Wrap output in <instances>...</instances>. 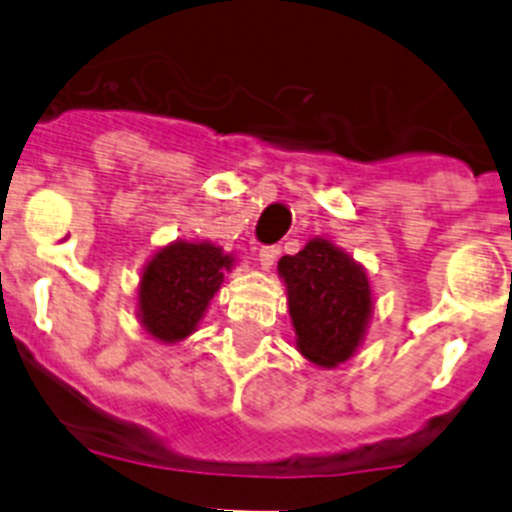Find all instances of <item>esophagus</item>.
Segmentation results:
<instances>
[{"label": "esophagus", "instance_id": "esophagus-1", "mask_svg": "<svg viewBox=\"0 0 512 512\" xmlns=\"http://www.w3.org/2000/svg\"><path fill=\"white\" fill-rule=\"evenodd\" d=\"M280 250L278 247H262L260 255H257V260H260V265L265 267V270H270L272 265H275V260H278Z\"/></svg>", "mask_w": 512, "mask_h": 512}]
</instances>
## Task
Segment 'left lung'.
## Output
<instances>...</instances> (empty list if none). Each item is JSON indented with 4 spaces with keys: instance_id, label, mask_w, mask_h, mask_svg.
Wrapping results in <instances>:
<instances>
[{
    "instance_id": "obj_1",
    "label": "left lung",
    "mask_w": 512,
    "mask_h": 512,
    "mask_svg": "<svg viewBox=\"0 0 512 512\" xmlns=\"http://www.w3.org/2000/svg\"><path fill=\"white\" fill-rule=\"evenodd\" d=\"M278 272L300 353L326 369L348 361L374 310L364 267L328 240H310L298 255L280 257Z\"/></svg>"
}]
</instances>
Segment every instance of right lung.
I'll use <instances>...</instances> for the list:
<instances>
[{"label":"right lung","instance_id":"1","mask_svg":"<svg viewBox=\"0 0 512 512\" xmlns=\"http://www.w3.org/2000/svg\"><path fill=\"white\" fill-rule=\"evenodd\" d=\"M232 262L212 242H174L156 252L138 285L143 328L164 343L194 333Z\"/></svg>","mask_w":512,"mask_h":512}]
</instances>
